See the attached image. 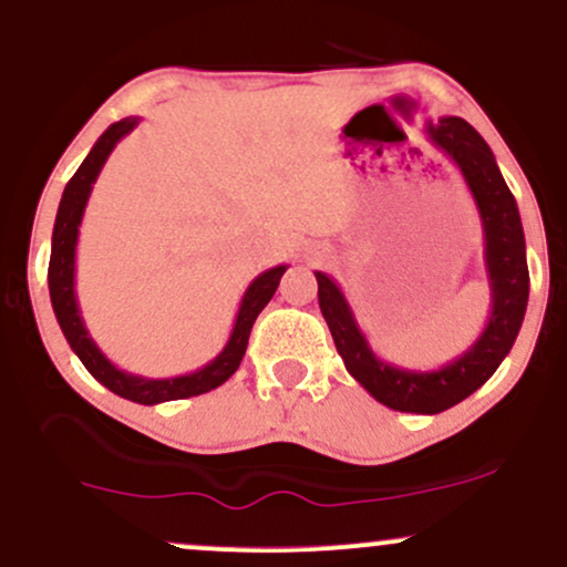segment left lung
Segmentation results:
<instances>
[{
    "mask_svg": "<svg viewBox=\"0 0 567 567\" xmlns=\"http://www.w3.org/2000/svg\"><path fill=\"white\" fill-rule=\"evenodd\" d=\"M424 133L458 167L483 224L485 277L491 285V311L483 333L474 338L470 349L442 368L415 370L394 365L381 360L370 347L336 279L324 271H315V277L322 317L354 381L381 405L400 413L434 415L477 392L509 354L528 309L530 277L517 202L483 135L461 116L426 120Z\"/></svg>",
    "mask_w": 567,
    "mask_h": 567,
    "instance_id": "left-lung-1",
    "label": "left lung"
}]
</instances>
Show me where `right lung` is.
Returning a JSON list of instances; mask_svg holds the SVG:
<instances>
[{
	"instance_id": "obj_1",
	"label": "right lung",
	"mask_w": 567,
	"mask_h": 567,
	"mask_svg": "<svg viewBox=\"0 0 567 567\" xmlns=\"http://www.w3.org/2000/svg\"><path fill=\"white\" fill-rule=\"evenodd\" d=\"M141 116H125V120L114 122L106 127V133L95 141L90 154L84 157L80 171L71 175V181L63 188L61 205H58V216L53 226V250H50V269H48V285H50V301H53L55 320L61 324L63 336H66L71 351L82 360L87 373L95 381H101L109 392L125 396L130 402L138 405H159V402L171 400H186V396H197L218 389L220 383L229 381L237 373L239 362H243L247 338H250L252 322L261 315L264 306L271 301L277 292L279 279L288 271V264L271 266L252 279L243 292L239 301L237 317H234V328L229 333V341L224 349L213 357L207 365H202L192 373L171 375V379H148V375L127 373V370L116 368L101 347L90 336L87 324L82 320L80 301H76V243H80V226L84 218V207H87L90 194H93V184L101 175L103 165H106L109 154L114 146L138 127Z\"/></svg>"
}]
</instances>
